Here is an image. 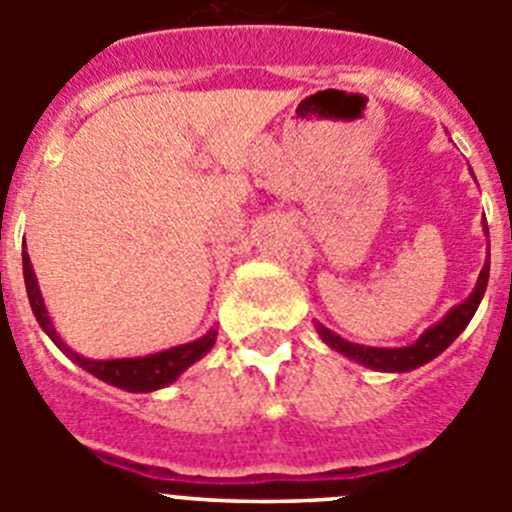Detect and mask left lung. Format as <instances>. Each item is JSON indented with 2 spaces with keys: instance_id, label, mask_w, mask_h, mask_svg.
Returning a JSON list of instances; mask_svg holds the SVG:
<instances>
[{
  "instance_id": "left-lung-1",
  "label": "left lung",
  "mask_w": 512,
  "mask_h": 512,
  "mask_svg": "<svg viewBox=\"0 0 512 512\" xmlns=\"http://www.w3.org/2000/svg\"><path fill=\"white\" fill-rule=\"evenodd\" d=\"M485 235L487 233V223H485ZM487 279H490V241H487V261L482 266L477 277V287L472 289V295L467 297L464 302H459L456 307H451L436 325H431L428 330H423V336L418 338L410 346L402 348H377V346H359V343H351L346 338H341L338 333H333L330 328H325L323 323H315V330H318V336L328 343L333 351L343 354L346 359L356 361L361 366H369L374 372H410V369H418V366L428 364V361L436 359L438 354H443L451 343L459 338V333L469 325V320L474 318V312H477L479 302L485 297L487 289Z\"/></svg>"
}]
</instances>
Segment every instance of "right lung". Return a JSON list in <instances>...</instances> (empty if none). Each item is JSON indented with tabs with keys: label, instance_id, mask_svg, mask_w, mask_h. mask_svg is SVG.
I'll list each match as a JSON object with an SVG mask.
<instances>
[{
	"label": "right lung",
	"instance_id": "add662e5",
	"mask_svg": "<svg viewBox=\"0 0 512 512\" xmlns=\"http://www.w3.org/2000/svg\"><path fill=\"white\" fill-rule=\"evenodd\" d=\"M22 274H25V289L27 300L33 307V315L38 318L40 328L45 330V336L51 338L63 354L69 356L74 364H79L84 372L94 374L102 382L112 384V387H120V390L128 392H156L161 387H169L171 382L182 377L194 361H200L202 356L215 346L217 330L210 328L202 338L197 341L182 343V346L166 348V351H158V354L148 356H135V359H89V356L76 354L74 348H69L63 343V338L58 336L56 325H53L51 315L45 310L43 295H40L38 279H35L33 264H30V256L27 251L22 253Z\"/></svg>",
	"mask_w": 512,
	"mask_h": 512
}]
</instances>
